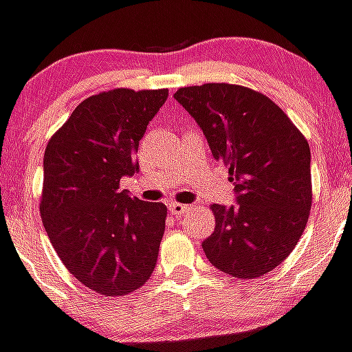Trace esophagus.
Returning a JSON list of instances; mask_svg holds the SVG:
<instances>
[{"label":"esophagus","instance_id":"obj_1","mask_svg":"<svg viewBox=\"0 0 352 352\" xmlns=\"http://www.w3.org/2000/svg\"><path fill=\"white\" fill-rule=\"evenodd\" d=\"M190 210V206H188V204H182V203H170L169 204V211L173 214H185L186 211Z\"/></svg>","mask_w":352,"mask_h":352}]
</instances>
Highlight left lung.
Returning <instances> with one entry per match:
<instances>
[{
  "instance_id": "8db88e82",
  "label": "left lung",
  "mask_w": 352,
  "mask_h": 352,
  "mask_svg": "<svg viewBox=\"0 0 352 352\" xmlns=\"http://www.w3.org/2000/svg\"><path fill=\"white\" fill-rule=\"evenodd\" d=\"M174 98L197 121L217 162L229 167L236 206L213 204L214 231L203 250L214 268L257 278L296 247L312 206L310 148L268 96L245 86L210 82L179 88Z\"/></svg>"
}]
</instances>
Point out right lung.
<instances>
[{
  "label": "right lung",
  "instance_id": "right-lung-1",
  "mask_svg": "<svg viewBox=\"0 0 352 352\" xmlns=\"http://www.w3.org/2000/svg\"><path fill=\"white\" fill-rule=\"evenodd\" d=\"M169 89L118 88L80 102L43 155L40 214L68 272L102 296H125L155 270L167 208L120 190L139 173V141Z\"/></svg>",
  "mask_w": 352,
  "mask_h": 352
}]
</instances>
